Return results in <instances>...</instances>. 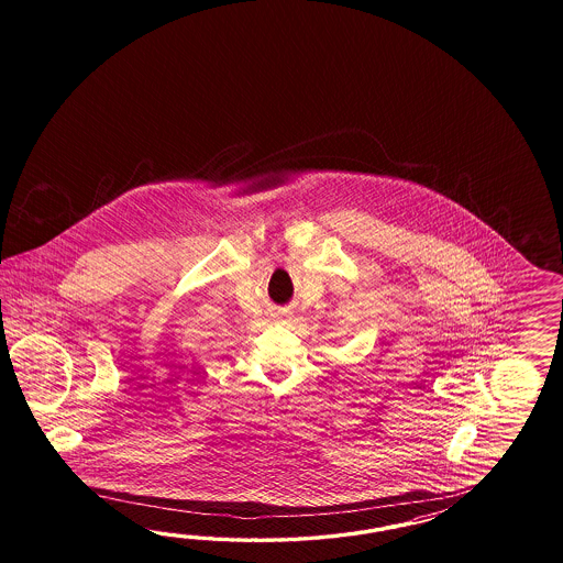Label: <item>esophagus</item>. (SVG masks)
Segmentation results:
<instances>
[{"mask_svg": "<svg viewBox=\"0 0 563 563\" xmlns=\"http://www.w3.org/2000/svg\"><path fill=\"white\" fill-rule=\"evenodd\" d=\"M283 322H287V320H290V316H287V313H283V316H278Z\"/></svg>", "mask_w": 563, "mask_h": 563, "instance_id": "obj_1", "label": "esophagus"}]
</instances>
